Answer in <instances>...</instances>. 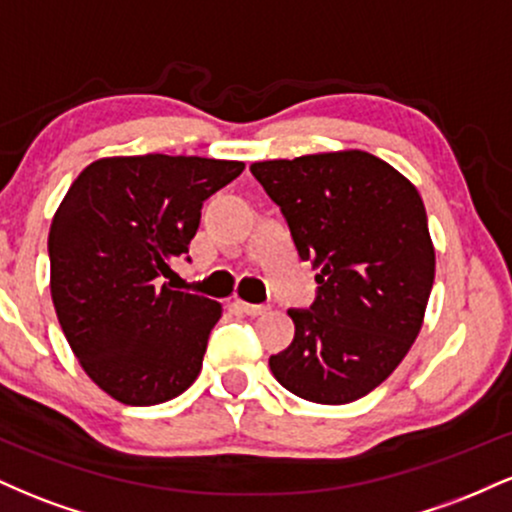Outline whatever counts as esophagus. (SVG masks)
Masks as SVG:
<instances>
[{"label": "esophagus", "mask_w": 512, "mask_h": 512, "mask_svg": "<svg viewBox=\"0 0 512 512\" xmlns=\"http://www.w3.org/2000/svg\"><path fill=\"white\" fill-rule=\"evenodd\" d=\"M238 308L243 310L245 315H250V317H257V315H264L267 313V305H252V303H245V301H238Z\"/></svg>", "instance_id": "esophagus-1"}]
</instances>
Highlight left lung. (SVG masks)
<instances>
[{"instance_id":"left-lung-1","label":"left lung","mask_w":512,"mask_h":512,"mask_svg":"<svg viewBox=\"0 0 512 512\" xmlns=\"http://www.w3.org/2000/svg\"><path fill=\"white\" fill-rule=\"evenodd\" d=\"M250 170L281 207L301 260L320 269L315 303L289 310L296 334L269 368L308 402H356L390 378L424 325L436 279L424 199L361 149Z\"/></svg>"}]
</instances>
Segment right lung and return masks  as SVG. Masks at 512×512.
<instances>
[{
  "mask_svg": "<svg viewBox=\"0 0 512 512\" xmlns=\"http://www.w3.org/2000/svg\"><path fill=\"white\" fill-rule=\"evenodd\" d=\"M243 161L108 156L79 173L50 226V293L81 368L105 395L151 407L202 370L221 303L161 284L187 252L202 202Z\"/></svg>",
  "mask_w": 512,
  "mask_h": 512,
  "instance_id": "right-lung-1",
  "label": "right lung"
}]
</instances>
